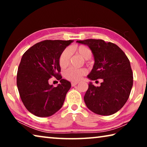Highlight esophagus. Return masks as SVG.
<instances>
[{
    "label": "esophagus",
    "instance_id": "obj_1",
    "mask_svg": "<svg viewBox=\"0 0 147 147\" xmlns=\"http://www.w3.org/2000/svg\"><path fill=\"white\" fill-rule=\"evenodd\" d=\"M78 82H71V86H73V87H74V86H75L76 85H77V84H78Z\"/></svg>",
    "mask_w": 147,
    "mask_h": 147
}]
</instances>
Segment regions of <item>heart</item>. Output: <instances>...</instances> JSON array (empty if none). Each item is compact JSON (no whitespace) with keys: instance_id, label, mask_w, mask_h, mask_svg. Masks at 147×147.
<instances>
[{"instance_id":"1","label":"heart","mask_w":147,"mask_h":147,"mask_svg":"<svg viewBox=\"0 0 147 147\" xmlns=\"http://www.w3.org/2000/svg\"><path fill=\"white\" fill-rule=\"evenodd\" d=\"M74 53L79 54L84 59H89L92 56V52L88 47L83 45H75L71 49ZM70 52L69 50L65 49L61 52L59 57V65L61 69H65L69 65L70 62ZM87 74V69L85 68L74 69L69 68L64 72L63 76L67 80L72 82H77L80 80L82 76Z\"/></svg>"}]
</instances>
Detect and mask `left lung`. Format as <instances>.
Listing matches in <instances>:
<instances>
[{"instance_id": "1", "label": "left lung", "mask_w": 147, "mask_h": 147, "mask_svg": "<svg viewBox=\"0 0 147 147\" xmlns=\"http://www.w3.org/2000/svg\"><path fill=\"white\" fill-rule=\"evenodd\" d=\"M88 45L93 53L94 64L88 76L91 80L102 79L100 87L89 84L84 95L88 108L94 113L110 115L123 108L133 86V73L125 53L117 45L102 39L76 41Z\"/></svg>"}]
</instances>
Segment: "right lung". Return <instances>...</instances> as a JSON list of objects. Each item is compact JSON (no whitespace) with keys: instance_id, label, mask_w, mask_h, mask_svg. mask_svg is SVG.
Segmentation results:
<instances>
[{"instance_id":"obj_1","label":"right lung","mask_w":147,"mask_h":147,"mask_svg":"<svg viewBox=\"0 0 147 147\" xmlns=\"http://www.w3.org/2000/svg\"><path fill=\"white\" fill-rule=\"evenodd\" d=\"M72 40H45L24 53L17 74V86L25 108L34 115H53L63 106L71 84L62 79L59 57ZM55 77L61 84L53 87L48 80Z\"/></svg>"}]
</instances>
